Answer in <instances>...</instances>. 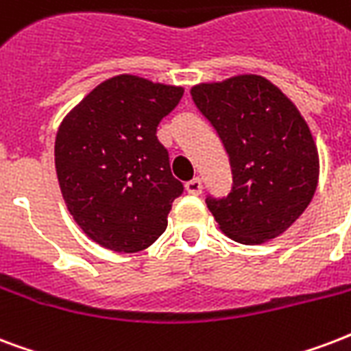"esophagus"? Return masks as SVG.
<instances>
[{
    "mask_svg": "<svg viewBox=\"0 0 351 351\" xmlns=\"http://www.w3.org/2000/svg\"><path fill=\"white\" fill-rule=\"evenodd\" d=\"M202 179L199 178H194L191 179V181H186L185 183V191L189 192V194H202Z\"/></svg>",
    "mask_w": 351,
    "mask_h": 351,
    "instance_id": "esophagus-1",
    "label": "esophagus"
}]
</instances>
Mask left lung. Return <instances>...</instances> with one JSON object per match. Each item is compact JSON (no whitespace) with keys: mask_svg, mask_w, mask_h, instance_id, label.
Instances as JSON below:
<instances>
[{"mask_svg":"<svg viewBox=\"0 0 351 351\" xmlns=\"http://www.w3.org/2000/svg\"><path fill=\"white\" fill-rule=\"evenodd\" d=\"M192 99L229 155L233 186L205 204L241 244L276 239L307 209L318 185V149L296 105L261 75L192 86Z\"/></svg>","mask_w":351,"mask_h":351,"instance_id":"8db88e82","label":"left lung"}]
</instances>
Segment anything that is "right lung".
<instances>
[{"instance_id":"add662e5","label":"right lung","mask_w":351,"mask_h":351,"mask_svg":"<svg viewBox=\"0 0 351 351\" xmlns=\"http://www.w3.org/2000/svg\"><path fill=\"white\" fill-rule=\"evenodd\" d=\"M183 92L123 73L97 85L60 123V192L73 220L99 246L135 254L165 233L183 183L172 176L157 125Z\"/></svg>"}]
</instances>
